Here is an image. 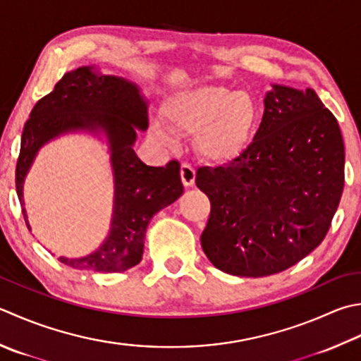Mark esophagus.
I'll use <instances>...</instances> for the list:
<instances>
[{
	"instance_id": "esophagus-1",
	"label": "esophagus",
	"mask_w": 361,
	"mask_h": 361,
	"mask_svg": "<svg viewBox=\"0 0 361 361\" xmlns=\"http://www.w3.org/2000/svg\"><path fill=\"white\" fill-rule=\"evenodd\" d=\"M180 176L185 186H192L195 183V169L189 162H183L180 167Z\"/></svg>"
}]
</instances>
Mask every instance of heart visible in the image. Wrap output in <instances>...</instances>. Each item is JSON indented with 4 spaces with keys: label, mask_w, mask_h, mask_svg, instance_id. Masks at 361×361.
I'll return each instance as SVG.
<instances>
[{
    "label": "heart",
    "mask_w": 361,
    "mask_h": 361,
    "mask_svg": "<svg viewBox=\"0 0 361 361\" xmlns=\"http://www.w3.org/2000/svg\"><path fill=\"white\" fill-rule=\"evenodd\" d=\"M167 123L176 131L195 133L200 150L211 158H227L243 145L255 122L257 108L247 94L204 86L183 92L166 106ZM153 133L169 140V130L153 123Z\"/></svg>",
    "instance_id": "obj_1"
}]
</instances>
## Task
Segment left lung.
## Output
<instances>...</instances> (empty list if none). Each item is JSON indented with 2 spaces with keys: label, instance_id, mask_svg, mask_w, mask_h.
Returning <instances> with one entry per match:
<instances>
[{
  "label": "left lung",
  "instance_id": "obj_1",
  "mask_svg": "<svg viewBox=\"0 0 361 361\" xmlns=\"http://www.w3.org/2000/svg\"><path fill=\"white\" fill-rule=\"evenodd\" d=\"M195 185L211 202L200 241L217 269L285 271L324 241L340 204V125L314 90L274 86L250 144L224 166L200 167Z\"/></svg>",
  "mask_w": 361,
  "mask_h": 361
}]
</instances>
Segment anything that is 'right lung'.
Listing matches in <instances>:
<instances>
[{
	"mask_svg": "<svg viewBox=\"0 0 361 361\" xmlns=\"http://www.w3.org/2000/svg\"><path fill=\"white\" fill-rule=\"evenodd\" d=\"M148 126V112L137 87L123 78L98 75L92 67L63 75L48 95L35 103L21 133L16 186L23 207V180L39 148L70 130L102 128L108 134L116 178L114 219L109 238L84 258H59L75 269L123 272L142 259L147 225L154 213L183 194L180 162L166 167L144 164L133 150L136 128ZM23 213L26 221L25 209Z\"/></svg>",
	"mask_w": 361,
	"mask_h": 361,
	"instance_id": "obj_1",
	"label": "right lung"
}]
</instances>
